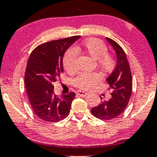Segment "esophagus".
<instances>
[{"label":"esophagus","mask_w":157,"mask_h":157,"mask_svg":"<svg viewBox=\"0 0 157 157\" xmlns=\"http://www.w3.org/2000/svg\"><path fill=\"white\" fill-rule=\"evenodd\" d=\"M76 94L78 95V96H81V97H85V96H86L87 94H88V93L86 92V91L78 90V91H76Z\"/></svg>","instance_id":"obj_1"}]
</instances>
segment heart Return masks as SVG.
Listing matches in <instances>:
<instances>
[{
  "instance_id": "b5f03b06",
  "label": "heart",
  "mask_w": 157,
  "mask_h": 157,
  "mask_svg": "<svg viewBox=\"0 0 157 157\" xmlns=\"http://www.w3.org/2000/svg\"><path fill=\"white\" fill-rule=\"evenodd\" d=\"M83 50L96 60L98 68L105 73H110L115 68L116 60L113 55L107 52V47L102 41L96 38H90L82 43ZM78 48H70L65 52L63 65L67 73L72 74L77 71ZM102 79L98 72L81 73L74 80V85L83 90H89Z\"/></svg>"
}]
</instances>
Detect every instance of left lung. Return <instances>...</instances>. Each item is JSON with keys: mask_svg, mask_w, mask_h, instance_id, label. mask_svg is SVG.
Segmentation results:
<instances>
[{"mask_svg": "<svg viewBox=\"0 0 157 157\" xmlns=\"http://www.w3.org/2000/svg\"><path fill=\"white\" fill-rule=\"evenodd\" d=\"M107 40L115 49L117 59V66L107 79L112 97L109 100H101V103L91 108V112L97 118L109 121L117 117L125 110L131 96L133 80L129 63L123 49L112 39L107 37Z\"/></svg>", "mask_w": 157, "mask_h": 157, "instance_id": "left-lung-1", "label": "left lung"}]
</instances>
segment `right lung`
<instances>
[{"instance_id":"1","label":"right lung","mask_w":157,"mask_h":157,"mask_svg":"<svg viewBox=\"0 0 157 157\" xmlns=\"http://www.w3.org/2000/svg\"><path fill=\"white\" fill-rule=\"evenodd\" d=\"M80 36L52 40L34 48L26 65L24 83L32 110L40 119L58 122L71 110L74 92L61 97L55 94L53 83L63 71V57L66 50Z\"/></svg>"}]
</instances>
